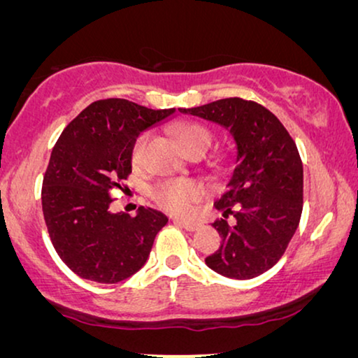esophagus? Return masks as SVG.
<instances>
[{"instance_id": "esophagus-1", "label": "esophagus", "mask_w": 358, "mask_h": 358, "mask_svg": "<svg viewBox=\"0 0 358 358\" xmlns=\"http://www.w3.org/2000/svg\"><path fill=\"white\" fill-rule=\"evenodd\" d=\"M176 223L180 224L184 229H187V231H197V229L202 227V224L197 223V222H189V220H182V218H178L176 220Z\"/></svg>"}]
</instances>
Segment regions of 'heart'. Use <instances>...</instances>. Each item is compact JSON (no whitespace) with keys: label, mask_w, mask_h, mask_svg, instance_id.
Masks as SVG:
<instances>
[{"label":"heart","mask_w":358,"mask_h":358,"mask_svg":"<svg viewBox=\"0 0 358 358\" xmlns=\"http://www.w3.org/2000/svg\"><path fill=\"white\" fill-rule=\"evenodd\" d=\"M174 134L178 136L180 145L187 153L189 150L195 146H205L208 150L212 143V134L203 125L192 124H180L174 129ZM150 143V134L143 131L138 138L135 140L134 148H131V166L135 169H141L146 163V150ZM203 197L202 185L194 182V180H168L156 185L153 190V199L161 207L168 212L187 215L194 210V205Z\"/></svg>","instance_id":"b5f03b06"}]
</instances>
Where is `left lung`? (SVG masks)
I'll list each match as a JSON object with an SVG mask.
<instances>
[{"label":"left lung","instance_id":"left-lung-1","mask_svg":"<svg viewBox=\"0 0 358 358\" xmlns=\"http://www.w3.org/2000/svg\"><path fill=\"white\" fill-rule=\"evenodd\" d=\"M179 110L223 125L236 143L228 189L215 202L224 217L213 223L222 244L205 262L238 280L261 275L283 256L301 218L303 163L295 141L271 110L241 97ZM228 214L236 224H227Z\"/></svg>","mask_w":358,"mask_h":358}]
</instances>
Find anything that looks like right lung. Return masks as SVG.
Listing matches in <instances>:
<instances>
[{"label": "right lung", "instance_id": "add662e5", "mask_svg": "<svg viewBox=\"0 0 358 358\" xmlns=\"http://www.w3.org/2000/svg\"><path fill=\"white\" fill-rule=\"evenodd\" d=\"M127 99L92 102L62 131L42 182V210L52 244L76 275L97 283L125 280L145 266L168 223L158 210L112 213L110 190H127L131 148L140 131L174 114Z\"/></svg>", "mask_w": 358, "mask_h": 358}]
</instances>
